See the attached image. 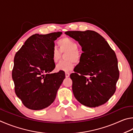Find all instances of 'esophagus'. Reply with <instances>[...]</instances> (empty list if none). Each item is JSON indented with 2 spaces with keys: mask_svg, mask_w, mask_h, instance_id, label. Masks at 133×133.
<instances>
[{
  "mask_svg": "<svg viewBox=\"0 0 133 133\" xmlns=\"http://www.w3.org/2000/svg\"><path fill=\"white\" fill-rule=\"evenodd\" d=\"M69 75H70V74L69 73H68V72L65 73V76H66V78H68Z\"/></svg>",
  "mask_w": 133,
  "mask_h": 133,
  "instance_id": "1",
  "label": "esophagus"
}]
</instances>
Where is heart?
Masks as SVG:
<instances>
[{
    "label": "heart",
    "mask_w": 133,
    "mask_h": 133,
    "mask_svg": "<svg viewBox=\"0 0 133 133\" xmlns=\"http://www.w3.org/2000/svg\"><path fill=\"white\" fill-rule=\"evenodd\" d=\"M61 52H68L65 57L66 61H61L56 65V70L68 72L72 70L74 67V61L78 63L79 62L81 54L78 51V45L75 41L68 38L64 37L58 41ZM61 58V53L59 50L54 48L52 51V58L54 62H57Z\"/></svg>",
    "instance_id": "heart-1"
}]
</instances>
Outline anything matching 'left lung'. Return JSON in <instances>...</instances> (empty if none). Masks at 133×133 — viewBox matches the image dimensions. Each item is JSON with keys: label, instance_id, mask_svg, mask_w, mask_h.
<instances>
[{"label": "left lung", "instance_id": "left-lung-1", "mask_svg": "<svg viewBox=\"0 0 133 133\" xmlns=\"http://www.w3.org/2000/svg\"><path fill=\"white\" fill-rule=\"evenodd\" d=\"M65 34L78 41L83 52L71 74L74 96L83 105L96 108L115 94L119 78L116 54L96 31H69Z\"/></svg>", "mask_w": 133, "mask_h": 133}]
</instances>
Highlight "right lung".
Listing matches in <instances>:
<instances>
[{
    "instance_id": "right-lung-1",
    "label": "right lung",
    "mask_w": 133,
    "mask_h": 133,
    "mask_svg": "<svg viewBox=\"0 0 133 133\" xmlns=\"http://www.w3.org/2000/svg\"><path fill=\"white\" fill-rule=\"evenodd\" d=\"M61 34H35L16 54L12 71L15 90L28 109L39 110L51 105L65 78L63 71L50 73L55 67L52 58L54 41Z\"/></svg>"
}]
</instances>
